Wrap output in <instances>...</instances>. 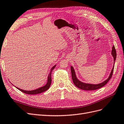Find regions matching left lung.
<instances>
[{"label": "left lung", "mask_w": 124, "mask_h": 124, "mask_svg": "<svg viewBox=\"0 0 124 124\" xmlns=\"http://www.w3.org/2000/svg\"><path fill=\"white\" fill-rule=\"evenodd\" d=\"M111 54L113 56V59H114V65H113V68L111 70V72L110 74L108 77V78H107L105 80H104V82L102 83H99L98 84H88V83H85L82 82H81L77 78L76 75V73L75 71L74 70V69L72 66H70V70H71V73H72V80L74 84V85L77 87L79 88L80 89L84 90H97L99 89V88H101V87H103L104 85H105L107 84L109 80L111 79V78L112 76V74L113 73V70H114V62L115 61L116 58V50L114 46H113L112 47V50L111 51Z\"/></svg>", "instance_id": "8db88e82"}]
</instances>
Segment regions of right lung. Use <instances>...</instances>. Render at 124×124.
Returning <instances> with one entry per match:
<instances>
[{"mask_svg": "<svg viewBox=\"0 0 124 124\" xmlns=\"http://www.w3.org/2000/svg\"><path fill=\"white\" fill-rule=\"evenodd\" d=\"M56 66V65H54L52 68L51 69L50 71L49 74H48V78H47V84L45 85V86L41 87L40 88H38V89H36L35 90H24L23 89H20V88L16 87L17 89H19V90H20L21 91L23 92V93H26V94H38V93H41L43 92H45L46 90H47L49 87H50L51 85V72L52 71V70H54Z\"/></svg>", "mask_w": 124, "mask_h": 124, "instance_id": "obj_1", "label": "right lung"}]
</instances>
